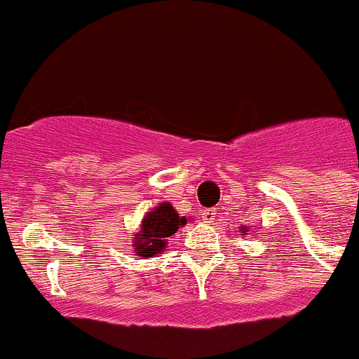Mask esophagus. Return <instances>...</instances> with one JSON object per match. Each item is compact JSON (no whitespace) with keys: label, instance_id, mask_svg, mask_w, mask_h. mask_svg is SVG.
<instances>
[{"label":"esophagus","instance_id":"1","mask_svg":"<svg viewBox=\"0 0 359 359\" xmlns=\"http://www.w3.org/2000/svg\"><path fill=\"white\" fill-rule=\"evenodd\" d=\"M216 215H218V212H216L215 209H204V211H202V219H204L205 223H212L216 219Z\"/></svg>","mask_w":359,"mask_h":359}]
</instances>
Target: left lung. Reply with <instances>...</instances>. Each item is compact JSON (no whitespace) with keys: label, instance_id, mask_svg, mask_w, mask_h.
<instances>
[{"label":"left lung","instance_id":"8db88e82","mask_svg":"<svg viewBox=\"0 0 359 359\" xmlns=\"http://www.w3.org/2000/svg\"><path fill=\"white\" fill-rule=\"evenodd\" d=\"M241 230H243V233H246V232H248V230H246V229H244V226H243V229H241Z\"/></svg>","mask_w":359,"mask_h":359}]
</instances>
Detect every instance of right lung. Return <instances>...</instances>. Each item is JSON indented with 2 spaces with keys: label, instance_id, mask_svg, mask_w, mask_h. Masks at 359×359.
I'll list each match as a JSON object with an SVG mask.
<instances>
[{
  "label": "right lung",
  "instance_id": "1",
  "mask_svg": "<svg viewBox=\"0 0 359 359\" xmlns=\"http://www.w3.org/2000/svg\"><path fill=\"white\" fill-rule=\"evenodd\" d=\"M187 223L184 216H180L169 202H162L141 222L140 232L134 236V251L137 257L150 258L162 253L168 246V237L175 236L178 229Z\"/></svg>",
  "mask_w": 359,
  "mask_h": 359
}]
</instances>
